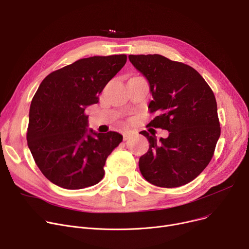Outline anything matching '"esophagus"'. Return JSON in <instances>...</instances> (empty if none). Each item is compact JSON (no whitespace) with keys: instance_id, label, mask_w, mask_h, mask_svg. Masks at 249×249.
<instances>
[{"instance_id":"obj_1","label":"esophagus","mask_w":249,"mask_h":249,"mask_svg":"<svg viewBox=\"0 0 249 249\" xmlns=\"http://www.w3.org/2000/svg\"><path fill=\"white\" fill-rule=\"evenodd\" d=\"M133 135H134L133 131H125V132H123V139L126 141V140L131 138Z\"/></svg>"}]
</instances>
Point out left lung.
I'll return each instance as SVG.
<instances>
[{"mask_svg":"<svg viewBox=\"0 0 249 249\" xmlns=\"http://www.w3.org/2000/svg\"><path fill=\"white\" fill-rule=\"evenodd\" d=\"M129 60L149 82L156 113L148 126L167 130V138L141 131L149 143L139 159L140 172L150 184L161 188L184 186L211 161L221 128L213 90L188 64L160 54L129 55Z\"/></svg>","mask_w":249,"mask_h":249,"instance_id":"1","label":"left lung"}]
</instances>
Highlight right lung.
<instances>
[{
  "label": "right lung",
  "instance_id": "obj_1",
  "mask_svg": "<svg viewBox=\"0 0 249 249\" xmlns=\"http://www.w3.org/2000/svg\"><path fill=\"white\" fill-rule=\"evenodd\" d=\"M126 61L125 54L82 58L52 71L39 86L26 137L35 163L54 185L80 190L103 178L106 160L123 137L112 131L88 134L85 110L98 103Z\"/></svg>",
  "mask_w": 249,
  "mask_h": 249
}]
</instances>
